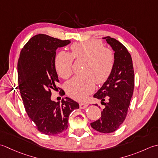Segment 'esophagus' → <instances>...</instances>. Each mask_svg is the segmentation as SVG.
Returning <instances> with one entry per match:
<instances>
[{"mask_svg": "<svg viewBox=\"0 0 158 158\" xmlns=\"http://www.w3.org/2000/svg\"><path fill=\"white\" fill-rule=\"evenodd\" d=\"M79 106H80V108L84 109V108H86V107H87V106H89V104H87V103H80Z\"/></svg>", "mask_w": 158, "mask_h": 158, "instance_id": "1", "label": "esophagus"}]
</instances>
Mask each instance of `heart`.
Here are the masks:
<instances>
[{"instance_id": "1", "label": "heart", "mask_w": 158, "mask_h": 158, "mask_svg": "<svg viewBox=\"0 0 158 158\" xmlns=\"http://www.w3.org/2000/svg\"><path fill=\"white\" fill-rule=\"evenodd\" d=\"M71 54L60 52L54 60L58 74L63 79L72 75L73 58L85 59L84 74L69 80L65 90L71 98L82 100L93 91L95 82L99 85L106 81L114 65V54L111 49L104 47L102 41L96 40L73 43L70 46Z\"/></svg>"}]
</instances>
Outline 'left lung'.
<instances>
[{"label": "left lung", "instance_id": "left-lung-1", "mask_svg": "<svg viewBox=\"0 0 158 158\" xmlns=\"http://www.w3.org/2000/svg\"><path fill=\"white\" fill-rule=\"evenodd\" d=\"M104 39L114 51V65L107 80L93 95L101 99L104 108L102 109L100 118L91 125L99 132L106 134L117 130L125 119L134 92V72L127 48L114 38L108 36ZM106 98L107 102H104Z\"/></svg>", "mask_w": 158, "mask_h": 158}]
</instances>
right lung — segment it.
<instances>
[{
	"label": "right lung",
	"mask_w": 158,
	"mask_h": 158,
	"mask_svg": "<svg viewBox=\"0 0 158 158\" xmlns=\"http://www.w3.org/2000/svg\"><path fill=\"white\" fill-rule=\"evenodd\" d=\"M69 40H60L44 34L31 38L21 50L18 62V87L26 112L38 131L56 135L68 127L71 112L79 104L69 98L61 103L51 100V90L60 89L54 65L56 50Z\"/></svg>",
	"instance_id": "obj_1"
}]
</instances>
